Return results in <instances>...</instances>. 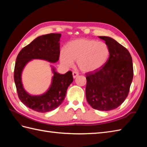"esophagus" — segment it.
Wrapping results in <instances>:
<instances>
[{"label":"esophagus","instance_id":"esophagus-1","mask_svg":"<svg viewBox=\"0 0 147 147\" xmlns=\"http://www.w3.org/2000/svg\"><path fill=\"white\" fill-rule=\"evenodd\" d=\"M78 75H79V74H78V73H77L76 71H73V76L74 78H76Z\"/></svg>","mask_w":147,"mask_h":147}]
</instances>
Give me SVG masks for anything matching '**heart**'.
<instances>
[{
  "label": "heart",
  "instance_id": "1",
  "mask_svg": "<svg viewBox=\"0 0 147 147\" xmlns=\"http://www.w3.org/2000/svg\"><path fill=\"white\" fill-rule=\"evenodd\" d=\"M110 51L107 43L95 40L80 38L69 42L60 52V61L65 67H71L74 61L84 73L100 69L107 62Z\"/></svg>",
  "mask_w": 147,
  "mask_h": 147
}]
</instances>
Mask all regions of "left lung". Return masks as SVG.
Here are the masks:
<instances>
[{
	"instance_id": "left-lung-1",
	"label": "left lung",
	"mask_w": 147,
	"mask_h": 147,
	"mask_svg": "<svg viewBox=\"0 0 147 147\" xmlns=\"http://www.w3.org/2000/svg\"><path fill=\"white\" fill-rule=\"evenodd\" d=\"M110 51L104 66L86 73V97L93 109L109 111L117 108L128 95L133 78L131 55L113 38L99 36Z\"/></svg>"
}]
</instances>
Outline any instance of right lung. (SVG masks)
Instances as JSON below:
<instances>
[{
  "label": "right lung",
  "instance_id": "right-lung-1",
  "mask_svg": "<svg viewBox=\"0 0 147 147\" xmlns=\"http://www.w3.org/2000/svg\"><path fill=\"white\" fill-rule=\"evenodd\" d=\"M61 34L50 33L42 35L24 47L19 53L15 63L14 79L18 97L28 107L38 112H47L57 108L66 95L69 86L73 82L71 71L64 74L57 73L53 68L54 76L52 85L44 94L32 96L23 87L21 73L25 65L32 59H39L56 62L60 55V40Z\"/></svg>",
  "mask_w": 147,
  "mask_h": 147
}]
</instances>
